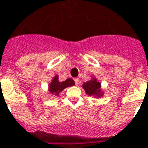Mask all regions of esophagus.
Returning <instances> with one entry per match:
<instances>
[{
	"mask_svg": "<svg viewBox=\"0 0 148 148\" xmlns=\"http://www.w3.org/2000/svg\"><path fill=\"white\" fill-rule=\"evenodd\" d=\"M74 81H75V84H76V86H78V85L80 84V79H79V78H75V79H74Z\"/></svg>",
	"mask_w": 148,
	"mask_h": 148,
	"instance_id": "34e87169",
	"label": "esophagus"
}]
</instances>
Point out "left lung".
I'll use <instances>...</instances> for the list:
<instances>
[{
    "label": "left lung",
    "instance_id": "obj_1",
    "mask_svg": "<svg viewBox=\"0 0 148 148\" xmlns=\"http://www.w3.org/2000/svg\"><path fill=\"white\" fill-rule=\"evenodd\" d=\"M82 87L84 88L86 94L90 95V96H94V97L99 98L103 95V91L100 89L101 88L100 82L97 81L96 78H95V77H93V79H91L90 81L85 82Z\"/></svg>",
    "mask_w": 148,
    "mask_h": 148
}]
</instances>
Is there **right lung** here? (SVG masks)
Segmentation results:
<instances>
[{
  "label": "right lung",
  "mask_w": 148,
  "mask_h": 148,
  "mask_svg": "<svg viewBox=\"0 0 148 148\" xmlns=\"http://www.w3.org/2000/svg\"><path fill=\"white\" fill-rule=\"evenodd\" d=\"M74 85H75V82L71 78H68L66 81L60 82L58 81V76H55L53 78L52 81L49 83V91L50 94L58 96L59 95V93L64 90L65 88L70 87V86H74Z\"/></svg>",
  "instance_id": "right-lung-1"
}]
</instances>
